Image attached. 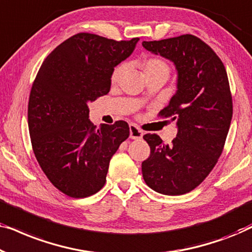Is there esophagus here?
<instances>
[{
  "instance_id": "1",
  "label": "esophagus",
  "mask_w": 252,
  "mask_h": 252,
  "mask_svg": "<svg viewBox=\"0 0 252 252\" xmlns=\"http://www.w3.org/2000/svg\"><path fill=\"white\" fill-rule=\"evenodd\" d=\"M129 136H130V139H133V140H139L143 136V132L137 126L130 125L129 126Z\"/></svg>"
}]
</instances>
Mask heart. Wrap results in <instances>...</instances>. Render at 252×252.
Listing matches in <instances>:
<instances>
[{"instance_id":"b5f03b06","label":"heart","mask_w":252,"mask_h":252,"mask_svg":"<svg viewBox=\"0 0 252 252\" xmlns=\"http://www.w3.org/2000/svg\"><path fill=\"white\" fill-rule=\"evenodd\" d=\"M139 66L141 70H142L144 77L146 78L148 75H151V74L164 73L168 75V73H170V66H168V64L159 57H148L146 60L140 62ZM124 71H125V66H124L123 64H120L118 66L115 67V70L112 71V74H111L112 84H116V82L119 81V79L122 78Z\"/></svg>"}]
</instances>
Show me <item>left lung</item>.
Instances as JSON below:
<instances>
[{
  "label": "left lung",
  "instance_id": "obj_1",
  "mask_svg": "<svg viewBox=\"0 0 252 252\" xmlns=\"http://www.w3.org/2000/svg\"><path fill=\"white\" fill-rule=\"evenodd\" d=\"M142 46L173 62L178 71V91L159 112L177 122V137L168 146L157 134L143 136L150 156L142 175L159 194L182 195L202 184L222 153L233 117L228 77L212 48L191 34Z\"/></svg>",
  "mask_w": 252,
  "mask_h": 252
}]
</instances>
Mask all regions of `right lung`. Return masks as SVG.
Returning a JSON list of instances; mask_svg holds the SVG:
<instances>
[{"label":"right lung","instance_id":"right-lung-1","mask_svg":"<svg viewBox=\"0 0 252 252\" xmlns=\"http://www.w3.org/2000/svg\"><path fill=\"white\" fill-rule=\"evenodd\" d=\"M137 41L78 33L55 48L37 72L27 111L31 142L43 173L70 197L101 190L110 159L129 136L123 120L93 125L88 103L108 94L112 71Z\"/></svg>","mask_w":252,"mask_h":252}]
</instances>
